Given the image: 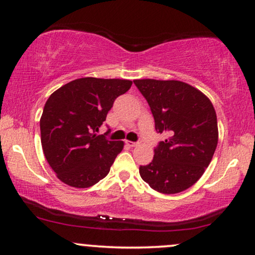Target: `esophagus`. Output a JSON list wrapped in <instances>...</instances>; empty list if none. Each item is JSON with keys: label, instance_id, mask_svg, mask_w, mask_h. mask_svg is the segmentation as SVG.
<instances>
[{"label": "esophagus", "instance_id": "obj_1", "mask_svg": "<svg viewBox=\"0 0 255 255\" xmlns=\"http://www.w3.org/2000/svg\"><path fill=\"white\" fill-rule=\"evenodd\" d=\"M127 144L130 146V147H135V146H137L139 142H134V141H128V140H127Z\"/></svg>", "mask_w": 255, "mask_h": 255}]
</instances>
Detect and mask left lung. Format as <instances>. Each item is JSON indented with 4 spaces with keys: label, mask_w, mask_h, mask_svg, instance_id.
Returning <instances> with one entry per match:
<instances>
[{
    "label": "left lung",
    "mask_w": 255,
    "mask_h": 255,
    "mask_svg": "<svg viewBox=\"0 0 255 255\" xmlns=\"http://www.w3.org/2000/svg\"><path fill=\"white\" fill-rule=\"evenodd\" d=\"M154 117L155 130L168 135L152 162L139 167L141 179L161 194H177L196 183L218 142L217 116L203 93L176 80H134Z\"/></svg>",
    "instance_id": "8db88e82"
}]
</instances>
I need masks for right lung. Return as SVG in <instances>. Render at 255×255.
Segmentation results:
<instances>
[{"label":"right lung","instance_id":"1","mask_svg":"<svg viewBox=\"0 0 255 255\" xmlns=\"http://www.w3.org/2000/svg\"><path fill=\"white\" fill-rule=\"evenodd\" d=\"M131 85L130 80L81 78L48 97L40 118L41 146L61 182L88 188L108 175L124 142L108 140L96 132L115 100Z\"/></svg>","mask_w":255,"mask_h":255}]
</instances>
